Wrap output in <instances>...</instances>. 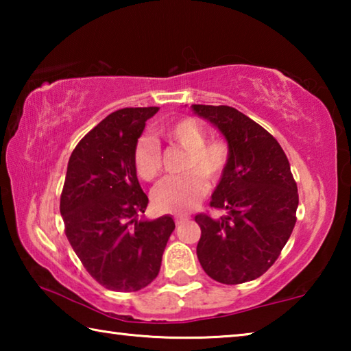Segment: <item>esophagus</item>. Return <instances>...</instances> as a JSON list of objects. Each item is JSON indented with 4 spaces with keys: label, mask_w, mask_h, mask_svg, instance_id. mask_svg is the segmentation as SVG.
Returning <instances> with one entry per match:
<instances>
[{
    "label": "esophagus",
    "mask_w": 351,
    "mask_h": 351,
    "mask_svg": "<svg viewBox=\"0 0 351 351\" xmlns=\"http://www.w3.org/2000/svg\"><path fill=\"white\" fill-rule=\"evenodd\" d=\"M187 219H189V217H186V215H176L175 217V223L176 224H181L184 221H187Z\"/></svg>",
    "instance_id": "1"
}]
</instances>
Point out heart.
<instances>
[{"instance_id": "b5f03b06", "label": "heart", "mask_w": 351, "mask_h": 351, "mask_svg": "<svg viewBox=\"0 0 351 351\" xmlns=\"http://www.w3.org/2000/svg\"><path fill=\"white\" fill-rule=\"evenodd\" d=\"M164 141L186 152L182 171L186 175L164 180L153 192V204L159 212L182 213L197 206L207 192V184H217L228 169L230 152L223 139L206 141V132L197 121L182 117L159 130ZM133 164L144 181L156 180L161 173V148L150 138L134 145Z\"/></svg>"}]
</instances>
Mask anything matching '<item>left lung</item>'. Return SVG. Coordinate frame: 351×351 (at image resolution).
I'll return each instance as SVG.
<instances>
[{
    "mask_svg": "<svg viewBox=\"0 0 351 351\" xmlns=\"http://www.w3.org/2000/svg\"><path fill=\"white\" fill-rule=\"evenodd\" d=\"M228 141V169L212 193L221 218L199 213L197 255L206 274L226 285L255 280L280 255L299 206L297 184L283 148L257 122L232 106L192 105Z\"/></svg>",
    "mask_w": 351,
    "mask_h": 351,
    "instance_id": "obj_1",
    "label": "left lung"
}]
</instances>
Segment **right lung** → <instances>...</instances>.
Wrapping results in <instances>:
<instances>
[{
  "mask_svg": "<svg viewBox=\"0 0 351 351\" xmlns=\"http://www.w3.org/2000/svg\"><path fill=\"white\" fill-rule=\"evenodd\" d=\"M158 106L123 108L74 148L60 198L64 234L94 280L119 293L150 285L175 229L170 215L139 218L148 204L133 164L134 145Z\"/></svg>",
  "mask_w": 351,
  "mask_h": 351,
  "instance_id": "obj_1",
  "label": "right lung"
}]
</instances>
